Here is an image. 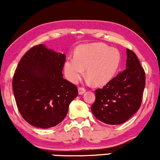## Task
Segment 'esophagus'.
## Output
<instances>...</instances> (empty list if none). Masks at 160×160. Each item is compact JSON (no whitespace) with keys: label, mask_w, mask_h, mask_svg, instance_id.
<instances>
[{"label":"esophagus","mask_w":160,"mask_h":160,"mask_svg":"<svg viewBox=\"0 0 160 160\" xmlns=\"http://www.w3.org/2000/svg\"><path fill=\"white\" fill-rule=\"evenodd\" d=\"M84 92H85V88H82V87H79L78 88V94L79 95H82Z\"/></svg>","instance_id":"34e87169"}]
</instances>
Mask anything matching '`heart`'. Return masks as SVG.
<instances>
[{"mask_svg":"<svg viewBox=\"0 0 160 160\" xmlns=\"http://www.w3.org/2000/svg\"><path fill=\"white\" fill-rule=\"evenodd\" d=\"M121 56L119 50L107 45L96 43L80 46L76 49L74 58H68L64 63L66 78L76 83L84 74L95 85H102L111 79L119 66Z\"/></svg>","mask_w":160,"mask_h":160,"instance_id":"1","label":"heart"}]
</instances>
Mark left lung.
<instances>
[{
	"instance_id": "8db88e82",
	"label": "left lung",
	"mask_w": 160,
	"mask_h": 160,
	"mask_svg": "<svg viewBox=\"0 0 160 160\" xmlns=\"http://www.w3.org/2000/svg\"><path fill=\"white\" fill-rule=\"evenodd\" d=\"M145 86V70L135 52L127 49L126 69L95 90L92 113L108 125L124 123L140 108Z\"/></svg>"
}]
</instances>
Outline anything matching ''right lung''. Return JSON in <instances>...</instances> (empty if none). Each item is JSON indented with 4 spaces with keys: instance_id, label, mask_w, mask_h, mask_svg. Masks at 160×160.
I'll return each instance as SVG.
<instances>
[{
    "instance_id": "obj_1",
    "label": "right lung",
    "mask_w": 160,
    "mask_h": 160,
    "mask_svg": "<svg viewBox=\"0 0 160 160\" xmlns=\"http://www.w3.org/2000/svg\"><path fill=\"white\" fill-rule=\"evenodd\" d=\"M66 56L42 44L29 49L21 59L12 78L19 113L31 125L54 127L63 121L77 87L63 78Z\"/></svg>"
}]
</instances>
